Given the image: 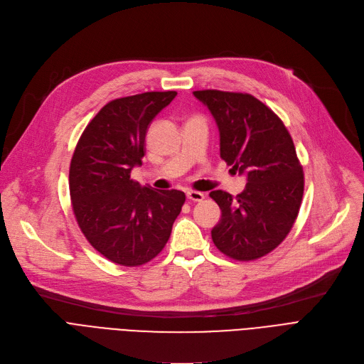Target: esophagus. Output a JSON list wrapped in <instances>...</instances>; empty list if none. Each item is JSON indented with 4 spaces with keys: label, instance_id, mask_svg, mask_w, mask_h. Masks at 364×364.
Segmentation results:
<instances>
[{
    "label": "esophagus",
    "instance_id": "obj_1",
    "mask_svg": "<svg viewBox=\"0 0 364 364\" xmlns=\"http://www.w3.org/2000/svg\"><path fill=\"white\" fill-rule=\"evenodd\" d=\"M186 196H187L188 200H192V202H200V200H203V198H205L203 193L196 192V190H187Z\"/></svg>",
    "mask_w": 364,
    "mask_h": 364
}]
</instances>
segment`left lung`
<instances>
[{"label":"left lung","mask_w":364,"mask_h":364,"mask_svg":"<svg viewBox=\"0 0 364 364\" xmlns=\"http://www.w3.org/2000/svg\"><path fill=\"white\" fill-rule=\"evenodd\" d=\"M193 94L218 125L221 159L247 180L236 198L223 190L209 193L221 209L213 240L228 258L258 259L284 240L299 213L304 172L292 137L277 114L251 94Z\"/></svg>","instance_id":"8db88e82"}]
</instances>
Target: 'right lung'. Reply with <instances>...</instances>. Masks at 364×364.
<instances>
[{"label": "right lung", "instance_id": "add662e5", "mask_svg": "<svg viewBox=\"0 0 364 364\" xmlns=\"http://www.w3.org/2000/svg\"><path fill=\"white\" fill-rule=\"evenodd\" d=\"M177 95L150 91L109 102L90 121L69 169L72 209L81 232L109 261L137 267L166 245L186 195L131 178L141 165L153 118Z\"/></svg>", "mask_w": 364, "mask_h": 364}]
</instances>
